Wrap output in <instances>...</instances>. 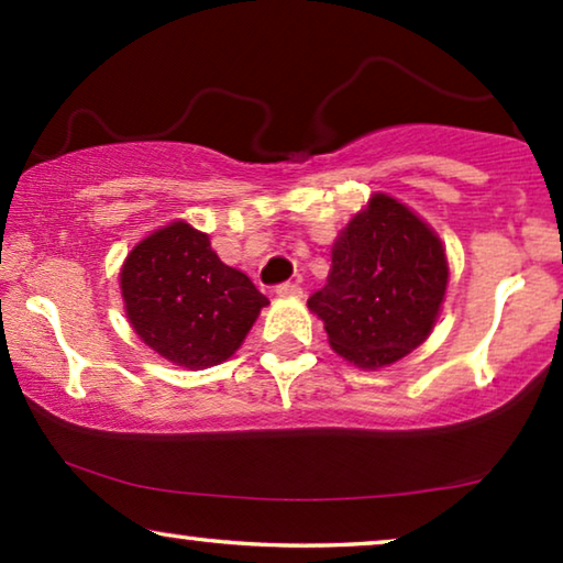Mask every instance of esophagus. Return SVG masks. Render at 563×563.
Masks as SVG:
<instances>
[{"label":"esophagus","instance_id":"obj_1","mask_svg":"<svg viewBox=\"0 0 563 563\" xmlns=\"http://www.w3.org/2000/svg\"><path fill=\"white\" fill-rule=\"evenodd\" d=\"M276 295L279 297H302V287H299V282H284L276 287Z\"/></svg>","mask_w":563,"mask_h":563}]
</instances>
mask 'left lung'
Listing matches in <instances>:
<instances>
[{"mask_svg":"<svg viewBox=\"0 0 563 563\" xmlns=\"http://www.w3.org/2000/svg\"><path fill=\"white\" fill-rule=\"evenodd\" d=\"M445 284L438 235L397 199L376 195L338 238L325 287L307 305L343 358L379 368L430 335Z\"/></svg>","mask_w":563,"mask_h":563,"instance_id":"1","label":"left lung"}]
</instances>
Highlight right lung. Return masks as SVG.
<instances>
[{
  "label": "right lung",
  "instance_id": "1",
  "mask_svg": "<svg viewBox=\"0 0 563 563\" xmlns=\"http://www.w3.org/2000/svg\"><path fill=\"white\" fill-rule=\"evenodd\" d=\"M130 325L179 366L222 364L243 343L268 299L210 249V238L172 222L130 253L120 274Z\"/></svg>",
  "mask_w": 563,
  "mask_h": 563
}]
</instances>
